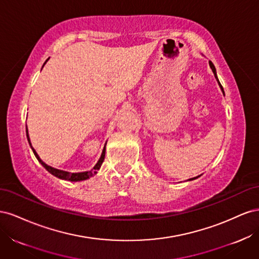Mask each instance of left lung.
Instances as JSON below:
<instances>
[{"mask_svg":"<svg viewBox=\"0 0 259 259\" xmlns=\"http://www.w3.org/2000/svg\"><path fill=\"white\" fill-rule=\"evenodd\" d=\"M208 64H209V67H210V69H211V71H213V73H214V76H215V79H216V81H217V83H218V85H219V88H221V90H222V92H223V94H224V96H225V92H224V89H223V86H222L221 82H219V80H218V77H217V73H216V68H215V66L213 65V62H211L210 60L208 61ZM200 176H201V175H200ZM200 176H197V177H193V178H190V179H188V180H194V179H197V178H199Z\"/></svg>","mask_w":259,"mask_h":259,"instance_id":"1","label":"left lung"}]
</instances>
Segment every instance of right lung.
I'll list each match as a JSON object with an SVG mask.
<instances>
[{
  "mask_svg": "<svg viewBox=\"0 0 259 259\" xmlns=\"http://www.w3.org/2000/svg\"><path fill=\"white\" fill-rule=\"evenodd\" d=\"M48 60H49V59H48ZM48 60H46V61H48ZM46 61H45V64H46ZM45 64H44V65H45ZM44 65H43V66H44ZM26 132H27V139H28V143H29V145H30L31 149H32V151H33V153H34V155H35V158L37 159V161L40 162V163L42 164V165L45 167V169L48 170V171H50V173H51L52 175L56 176V177H58V178H60V179L70 180V182H81V180L89 179V178H91L92 176H94L95 174H97V171L99 170V168H100V166H101V164H103V162H104V160H105V154H106V145H107V143H106V144H105V146H104L103 152H101V155H100V158H99L98 162L96 163V165L94 166L91 170L80 171V173H70V171H67V170H62V169L55 168V167H53V166L48 165V164H46L45 162H43V161L41 160L40 156H38V154L36 153V151L34 150V148L32 147V145H31L30 137H29V133H28V127H27V124H26Z\"/></svg>",
  "mask_w": 259,
  "mask_h": 259,
  "instance_id": "obj_1",
  "label": "right lung"
}]
</instances>
